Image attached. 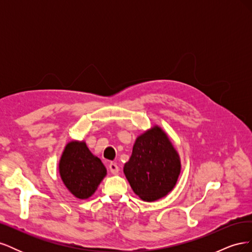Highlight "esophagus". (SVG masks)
<instances>
[{"label":"esophagus","mask_w":252,"mask_h":252,"mask_svg":"<svg viewBox=\"0 0 252 252\" xmlns=\"http://www.w3.org/2000/svg\"><path fill=\"white\" fill-rule=\"evenodd\" d=\"M109 170H110V172H111L112 174H117V173L119 172V166L117 165V163L111 162V163L109 164Z\"/></svg>","instance_id":"esophagus-1"}]
</instances>
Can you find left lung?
Masks as SVG:
<instances>
[{"label":"left lung","mask_w":252,"mask_h":252,"mask_svg":"<svg viewBox=\"0 0 252 252\" xmlns=\"http://www.w3.org/2000/svg\"><path fill=\"white\" fill-rule=\"evenodd\" d=\"M181 172V161L167 134L155 126L138 136L124 173L142 200L154 202L170 192Z\"/></svg>","instance_id":"1"}]
</instances>
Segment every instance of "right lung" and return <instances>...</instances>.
<instances>
[{
	"label": "right lung",
	"mask_w": 252,
	"mask_h": 252,
	"mask_svg": "<svg viewBox=\"0 0 252 252\" xmlns=\"http://www.w3.org/2000/svg\"><path fill=\"white\" fill-rule=\"evenodd\" d=\"M59 170L67 189L81 200L93 195L107 173L101 159L91 154L85 142L79 141L66 145Z\"/></svg>",
	"instance_id": "add662e5"
}]
</instances>
